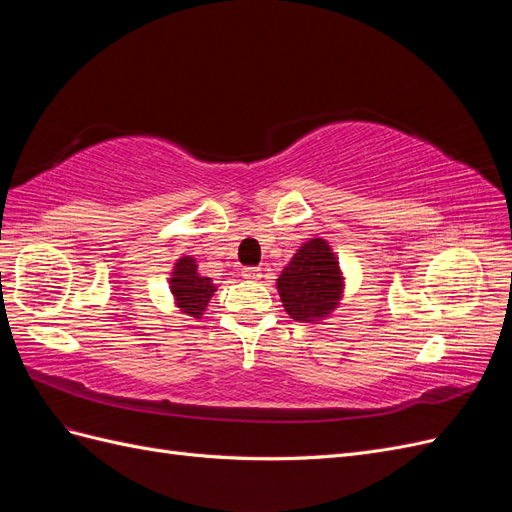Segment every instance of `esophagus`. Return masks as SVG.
Returning a JSON list of instances; mask_svg holds the SVG:
<instances>
[{"label": "esophagus", "instance_id": "obj_1", "mask_svg": "<svg viewBox=\"0 0 512 512\" xmlns=\"http://www.w3.org/2000/svg\"><path fill=\"white\" fill-rule=\"evenodd\" d=\"M243 277L245 280H258V277H262V271L260 267H247L243 269Z\"/></svg>", "mask_w": 512, "mask_h": 512}]
</instances>
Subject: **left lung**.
Segmentation results:
<instances>
[{
	"mask_svg": "<svg viewBox=\"0 0 512 512\" xmlns=\"http://www.w3.org/2000/svg\"><path fill=\"white\" fill-rule=\"evenodd\" d=\"M277 290L290 318L312 322L327 316L342 294V273L331 247L322 239L307 241L282 271Z\"/></svg>",
	"mask_w": 512,
	"mask_h": 512,
	"instance_id": "1",
	"label": "left lung"
}]
</instances>
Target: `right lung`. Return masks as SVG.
Here are the masks:
<instances>
[{"label": "right lung", "mask_w": 512, "mask_h": 512, "mask_svg": "<svg viewBox=\"0 0 512 512\" xmlns=\"http://www.w3.org/2000/svg\"><path fill=\"white\" fill-rule=\"evenodd\" d=\"M196 267L194 258L183 256L175 265L173 277H170V290H173L177 305L185 314L200 318L215 292V286L211 284V277H203Z\"/></svg>", "instance_id": "right-lung-1"}]
</instances>
